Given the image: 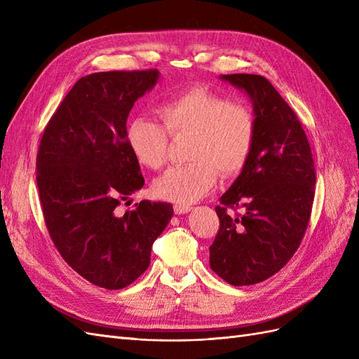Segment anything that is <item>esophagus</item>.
Returning a JSON list of instances; mask_svg holds the SVG:
<instances>
[{
    "label": "esophagus",
    "instance_id": "esophagus-1",
    "mask_svg": "<svg viewBox=\"0 0 359 359\" xmlns=\"http://www.w3.org/2000/svg\"><path fill=\"white\" fill-rule=\"evenodd\" d=\"M173 211H175V214H186L189 211H191V206L190 205H173Z\"/></svg>",
    "mask_w": 359,
    "mask_h": 359
}]
</instances>
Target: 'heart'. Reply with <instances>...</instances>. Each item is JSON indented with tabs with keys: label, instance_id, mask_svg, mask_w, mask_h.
Instances as JSON below:
<instances>
[{
	"label": "heart",
	"instance_id": "1",
	"mask_svg": "<svg viewBox=\"0 0 359 359\" xmlns=\"http://www.w3.org/2000/svg\"><path fill=\"white\" fill-rule=\"evenodd\" d=\"M163 124L149 116H136L127 126V144L139 165L160 169L166 163L169 135L191 136L187 165L170 168L156 180L157 198L190 205L208 194L223 177L240 172L252 154L256 118L248 106L232 103L208 88H191L158 107Z\"/></svg>",
	"mask_w": 359,
	"mask_h": 359
}]
</instances>
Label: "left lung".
Returning <instances> with one entry per match:
<instances>
[{
  "mask_svg": "<svg viewBox=\"0 0 359 359\" xmlns=\"http://www.w3.org/2000/svg\"><path fill=\"white\" fill-rule=\"evenodd\" d=\"M253 103L256 139L240 177L215 206L220 229L210 247L214 273L232 286L274 276L298 250L307 231L316 172L297 114L259 74H222ZM227 208L243 210L231 216Z\"/></svg>",
  "mask_w": 359,
  "mask_h": 359,
  "instance_id": "1",
  "label": "left lung"
}]
</instances>
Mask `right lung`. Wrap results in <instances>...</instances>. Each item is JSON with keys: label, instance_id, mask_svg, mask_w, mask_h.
Segmentation results:
<instances>
[{"label": "right lung", "instance_id": "obj_1", "mask_svg": "<svg viewBox=\"0 0 359 359\" xmlns=\"http://www.w3.org/2000/svg\"><path fill=\"white\" fill-rule=\"evenodd\" d=\"M158 76L156 69L83 76L40 140L37 187L52 241L76 273L109 290L145 273L151 247L173 215L168 202L142 201L124 214L116 210L144 187L126 124Z\"/></svg>", "mask_w": 359, "mask_h": 359}]
</instances>
